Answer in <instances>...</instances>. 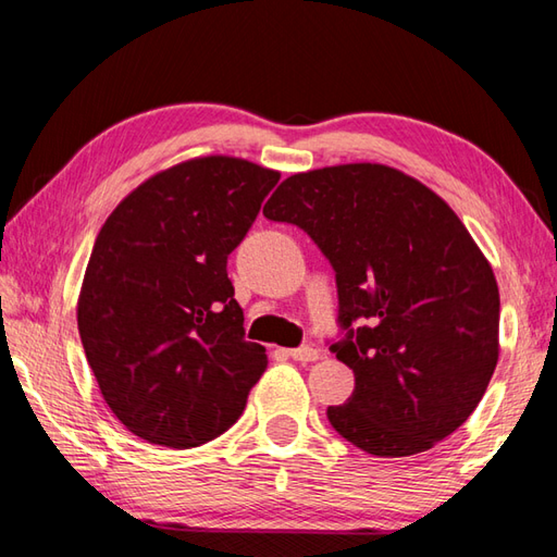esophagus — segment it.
Wrapping results in <instances>:
<instances>
[{"instance_id": "1", "label": "esophagus", "mask_w": 557, "mask_h": 557, "mask_svg": "<svg viewBox=\"0 0 557 557\" xmlns=\"http://www.w3.org/2000/svg\"><path fill=\"white\" fill-rule=\"evenodd\" d=\"M289 359L294 361H301V363H309V361H315L318 359V349L313 347H299V349H287L285 351Z\"/></svg>"}]
</instances>
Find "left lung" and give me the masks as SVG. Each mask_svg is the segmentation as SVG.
Listing matches in <instances>:
<instances>
[{
	"instance_id": "8db88e82",
	"label": "left lung",
	"mask_w": 557,
	"mask_h": 557,
	"mask_svg": "<svg viewBox=\"0 0 557 557\" xmlns=\"http://www.w3.org/2000/svg\"><path fill=\"white\" fill-rule=\"evenodd\" d=\"M263 215L297 224L335 268L349 333L333 351L357 385L327 407L333 429L375 457L455 433L500 354L498 282L455 210L405 172L349 162L287 176Z\"/></svg>"
}]
</instances>
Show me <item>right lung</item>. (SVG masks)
<instances>
[{
    "mask_svg": "<svg viewBox=\"0 0 557 557\" xmlns=\"http://www.w3.org/2000/svg\"><path fill=\"white\" fill-rule=\"evenodd\" d=\"M280 182L277 170L200 156L152 174L104 220L76 304L100 393L126 431L198 447L242 417L268 369L244 339L227 256Z\"/></svg>",
    "mask_w": 557,
    "mask_h": 557,
    "instance_id": "1",
    "label": "right lung"
}]
</instances>
